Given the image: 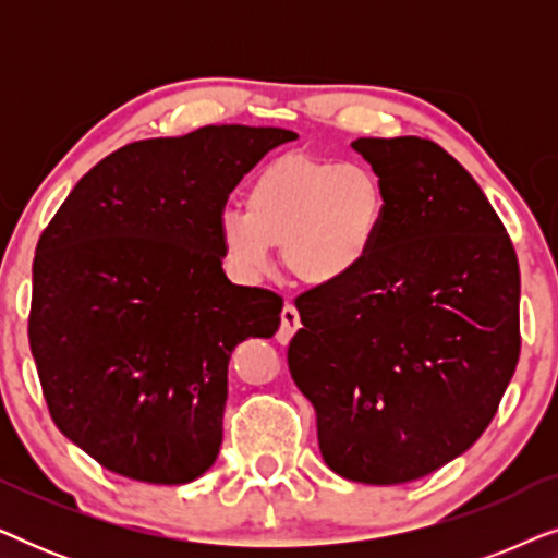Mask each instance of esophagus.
Returning a JSON list of instances; mask_svg holds the SVG:
<instances>
[{
  "instance_id": "34e87169",
  "label": "esophagus",
  "mask_w": 558,
  "mask_h": 558,
  "mask_svg": "<svg viewBox=\"0 0 558 558\" xmlns=\"http://www.w3.org/2000/svg\"><path fill=\"white\" fill-rule=\"evenodd\" d=\"M302 323H300V312H296L294 304H284V310H281V327L277 332V340L281 342V345H287L289 340L294 338V332L300 330Z\"/></svg>"
}]
</instances>
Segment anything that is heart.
<instances>
[{"instance_id": "1", "label": "heart", "mask_w": 558, "mask_h": 558, "mask_svg": "<svg viewBox=\"0 0 558 558\" xmlns=\"http://www.w3.org/2000/svg\"><path fill=\"white\" fill-rule=\"evenodd\" d=\"M384 226L386 193L371 167L287 155L256 174L243 210L220 216L218 239L228 269L241 281L264 279L271 248L281 246L296 281L330 289L368 264Z\"/></svg>"}]
</instances>
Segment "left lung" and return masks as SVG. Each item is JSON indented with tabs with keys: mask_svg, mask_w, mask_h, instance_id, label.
Instances as JSON below:
<instances>
[{
	"mask_svg": "<svg viewBox=\"0 0 558 558\" xmlns=\"http://www.w3.org/2000/svg\"><path fill=\"white\" fill-rule=\"evenodd\" d=\"M378 174L386 226L368 264L296 300L289 371L323 460L365 485L411 483L468 452L521 355V271L472 174L418 136L350 144Z\"/></svg>",
	"mask_w": 558,
	"mask_h": 558,
	"instance_id": "left-lung-1",
	"label": "left lung"
}]
</instances>
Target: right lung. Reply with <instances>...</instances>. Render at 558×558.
I'll use <instances>...</instances> for the list:
<instances>
[{
  "instance_id": "1",
  "label": "right lung",
  "mask_w": 558,
  "mask_h": 558,
  "mask_svg": "<svg viewBox=\"0 0 558 558\" xmlns=\"http://www.w3.org/2000/svg\"><path fill=\"white\" fill-rule=\"evenodd\" d=\"M294 140L220 124L126 144L43 231L29 350L52 422L106 470L185 485L216 462L233 348L271 338L284 307L226 277L220 213L258 159Z\"/></svg>"
}]
</instances>
